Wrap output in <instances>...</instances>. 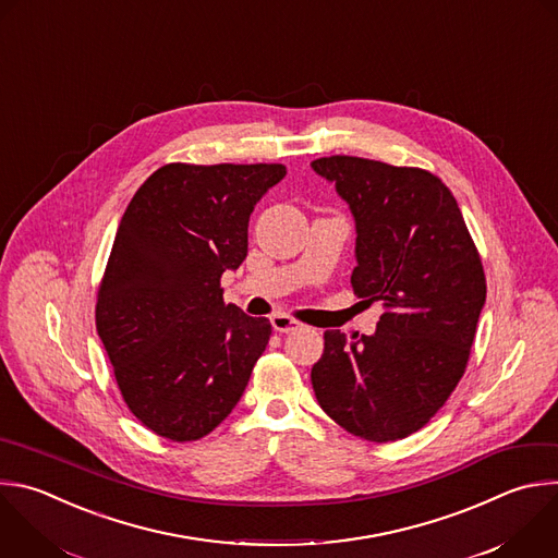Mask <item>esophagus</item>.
Here are the masks:
<instances>
[{"instance_id": "34e87169", "label": "esophagus", "mask_w": 558, "mask_h": 558, "mask_svg": "<svg viewBox=\"0 0 558 558\" xmlns=\"http://www.w3.org/2000/svg\"><path fill=\"white\" fill-rule=\"evenodd\" d=\"M271 326L276 332H291V330H298L300 328V322L293 319L291 315H284V313H278L271 317Z\"/></svg>"}]
</instances>
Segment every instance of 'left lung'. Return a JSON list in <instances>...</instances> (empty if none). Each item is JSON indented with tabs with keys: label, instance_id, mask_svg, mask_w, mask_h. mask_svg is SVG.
I'll return each mask as SVG.
<instances>
[{
	"label": "left lung",
	"instance_id": "left-lung-1",
	"mask_svg": "<svg viewBox=\"0 0 558 558\" xmlns=\"http://www.w3.org/2000/svg\"><path fill=\"white\" fill-rule=\"evenodd\" d=\"M356 223L352 289L384 302L375 335L324 332L311 369L319 408L345 432L392 442L425 427L460 384L486 278L456 197L429 170L319 157Z\"/></svg>",
	"mask_w": 558,
	"mask_h": 558
}]
</instances>
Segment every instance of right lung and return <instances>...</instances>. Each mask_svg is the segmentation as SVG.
<instances>
[{"label":"right lung","mask_w":558,"mask_h":558,"mask_svg":"<svg viewBox=\"0 0 558 558\" xmlns=\"http://www.w3.org/2000/svg\"><path fill=\"white\" fill-rule=\"evenodd\" d=\"M282 163H166L133 195L98 287L96 330L131 414L193 442L241 401L271 335L223 302L247 256V223Z\"/></svg>","instance_id":"add662e5"}]
</instances>
